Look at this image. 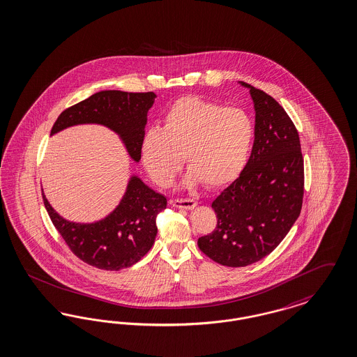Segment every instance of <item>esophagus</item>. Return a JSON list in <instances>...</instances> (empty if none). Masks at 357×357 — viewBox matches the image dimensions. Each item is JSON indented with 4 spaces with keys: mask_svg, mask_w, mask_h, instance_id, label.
<instances>
[{
    "mask_svg": "<svg viewBox=\"0 0 357 357\" xmlns=\"http://www.w3.org/2000/svg\"><path fill=\"white\" fill-rule=\"evenodd\" d=\"M172 205L174 208H180V209H186V211H190V209H195L197 202L195 200H190V199H176V200H172Z\"/></svg>",
    "mask_w": 357,
    "mask_h": 357,
    "instance_id": "34e87169",
    "label": "esophagus"
}]
</instances>
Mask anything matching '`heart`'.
Returning a JSON list of instances; mask_svg holds the SVG:
<instances>
[{"label":"heart","mask_w":357,"mask_h":357,"mask_svg":"<svg viewBox=\"0 0 357 357\" xmlns=\"http://www.w3.org/2000/svg\"><path fill=\"white\" fill-rule=\"evenodd\" d=\"M253 137L255 125L245 110L188 96L172 104L162 128L144 135L141 158L158 185L171 183L184 155L189 168L184 185L202 181L218 188L232 183L244 169Z\"/></svg>","instance_id":"heart-1"}]
</instances>
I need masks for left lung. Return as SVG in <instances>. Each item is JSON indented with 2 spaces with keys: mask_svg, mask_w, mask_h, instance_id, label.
I'll return each mask as SVG.
<instances>
[{
  "mask_svg": "<svg viewBox=\"0 0 357 357\" xmlns=\"http://www.w3.org/2000/svg\"><path fill=\"white\" fill-rule=\"evenodd\" d=\"M238 84L249 89L255 108L252 152L238 178L212 202L216 229L197 241L209 259L232 268L276 249L298 218L304 193V161L292 120L273 97Z\"/></svg>",
  "mask_w": 357,
  "mask_h": 357,
  "instance_id": "1",
  "label": "left lung"
}]
</instances>
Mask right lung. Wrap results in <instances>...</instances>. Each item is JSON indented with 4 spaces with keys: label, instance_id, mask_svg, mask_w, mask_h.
<instances>
[{
    "label": "right lung",
    "instance_id": "obj_1",
    "mask_svg": "<svg viewBox=\"0 0 357 357\" xmlns=\"http://www.w3.org/2000/svg\"><path fill=\"white\" fill-rule=\"evenodd\" d=\"M153 92L128 93L102 91L63 110L50 136L77 125H100L112 130L124 145L133 162L141 160V141L145 135L148 110ZM44 204L52 222L72 252L92 266L120 271L137 263L155 244V216L167 208V197L146 185L139 174L130 173L121 200L105 218L78 222L62 218L47 202Z\"/></svg>",
    "mask_w": 357,
    "mask_h": 357
}]
</instances>
